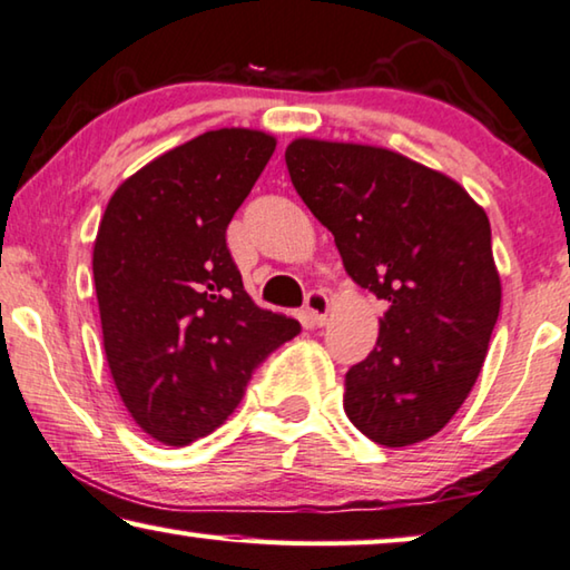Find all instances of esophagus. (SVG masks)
I'll return each instance as SVG.
<instances>
[{
    "instance_id": "34e87169",
    "label": "esophagus",
    "mask_w": 570,
    "mask_h": 570,
    "mask_svg": "<svg viewBox=\"0 0 570 570\" xmlns=\"http://www.w3.org/2000/svg\"><path fill=\"white\" fill-rule=\"evenodd\" d=\"M305 313H307V318H311L313 325H325V321H328V313H331L328 295H325L323 291L307 293Z\"/></svg>"
}]
</instances>
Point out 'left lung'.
Wrapping results in <instances>:
<instances>
[{
  "mask_svg": "<svg viewBox=\"0 0 570 570\" xmlns=\"http://www.w3.org/2000/svg\"><path fill=\"white\" fill-rule=\"evenodd\" d=\"M285 161L353 283L389 305L376 348L346 373L343 409L376 444L422 442L468 399L498 323L488 214L389 148L295 138Z\"/></svg>",
  "mask_w": 570,
  "mask_h": 570,
  "instance_id": "1",
  "label": "left lung"
}]
</instances>
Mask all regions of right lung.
I'll return each mask as SVG.
<instances>
[{
  "instance_id": "right-lung-1",
  "label": "right lung",
  "mask_w": 570,
  "mask_h": 570,
  "mask_svg": "<svg viewBox=\"0 0 570 570\" xmlns=\"http://www.w3.org/2000/svg\"><path fill=\"white\" fill-rule=\"evenodd\" d=\"M252 128L207 130L118 186L92 277L110 376L156 442L184 446L235 412L259 363L301 333L247 295L227 227L275 151Z\"/></svg>"
}]
</instances>
